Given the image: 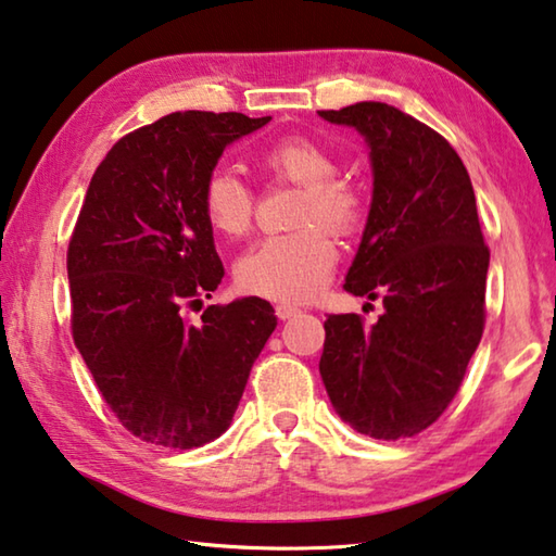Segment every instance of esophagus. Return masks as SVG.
Returning <instances> with one entry per match:
<instances>
[{"mask_svg": "<svg viewBox=\"0 0 556 556\" xmlns=\"http://www.w3.org/2000/svg\"><path fill=\"white\" fill-rule=\"evenodd\" d=\"M300 313L298 305H290V303H278L276 305V315L280 317V320H288V317H295Z\"/></svg>", "mask_w": 556, "mask_h": 556, "instance_id": "34e87169", "label": "esophagus"}]
</instances>
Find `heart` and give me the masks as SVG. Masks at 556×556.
<instances>
[{"mask_svg":"<svg viewBox=\"0 0 556 556\" xmlns=\"http://www.w3.org/2000/svg\"><path fill=\"white\" fill-rule=\"evenodd\" d=\"M256 162L270 179L303 187L298 226L305 229L268 236L243 251L233 263L236 288L249 295L303 303L320 293L338 263V243L327 229L340 236L357 231L367 216V197L357 181L338 175L332 152L305 135L270 142ZM199 202L208 229L224 239H241L251 229L256 197L231 167L216 165L206 172Z\"/></svg>","mask_w":556,"mask_h":556,"instance_id":"obj_1","label":"heart"}]
</instances>
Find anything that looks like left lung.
Wrapping results in <instances>:
<instances>
[{
	"label": "left lung",
	"mask_w": 556,
	"mask_h": 556,
	"mask_svg": "<svg viewBox=\"0 0 556 556\" xmlns=\"http://www.w3.org/2000/svg\"><path fill=\"white\" fill-rule=\"evenodd\" d=\"M320 117L369 144L375 192L344 290L384 303L371 327L327 317L320 377L354 431L408 439L448 408L483 338L490 251L476 192L448 140L394 105L364 100Z\"/></svg>",
	"instance_id": "left-lung-1"
}]
</instances>
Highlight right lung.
Segmentation results:
<instances>
[{
    "label": "right lung",
    "instance_id": "obj_1",
    "mask_svg": "<svg viewBox=\"0 0 556 556\" xmlns=\"http://www.w3.org/2000/svg\"><path fill=\"white\" fill-rule=\"evenodd\" d=\"M270 117L187 111L117 140L100 162L68 243L71 330L105 404L162 448H199L229 429L253 362L276 330L261 298L187 307L224 278L202 181L226 144Z\"/></svg>",
    "mask_w": 556,
    "mask_h": 556
}]
</instances>
